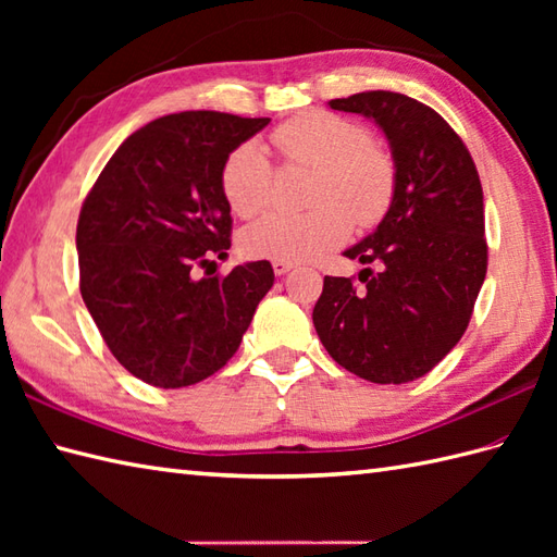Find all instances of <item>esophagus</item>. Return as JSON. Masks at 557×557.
Returning <instances> with one entry per match:
<instances>
[{
    "label": "esophagus",
    "mask_w": 557,
    "mask_h": 557,
    "mask_svg": "<svg viewBox=\"0 0 557 557\" xmlns=\"http://www.w3.org/2000/svg\"><path fill=\"white\" fill-rule=\"evenodd\" d=\"M272 270H275V275H287L289 270H294V263H289V260H272Z\"/></svg>",
    "instance_id": "1"
}]
</instances>
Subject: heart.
I'll list each match as a JSON object with an SVG mask.
<instances>
[{"label":"heart","mask_w":557,"mask_h":557,"mask_svg":"<svg viewBox=\"0 0 557 557\" xmlns=\"http://www.w3.org/2000/svg\"><path fill=\"white\" fill-rule=\"evenodd\" d=\"M272 144L292 164L318 172L304 215L272 212L242 234V251L251 258L313 260L339 246L359 227L385 218L395 196V164L371 144L363 126L330 112H306L275 128ZM222 194L239 218L263 212L272 196V164L253 140L236 146L222 164Z\"/></svg>","instance_id":"1"}]
</instances>
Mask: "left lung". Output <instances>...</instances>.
<instances>
[{"mask_svg": "<svg viewBox=\"0 0 557 557\" xmlns=\"http://www.w3.org/2000/svg\"><path fill=\"white\" fill-rule=\"evenodd\" d=\"M387 138L395 196L381 224L347 248L363 268L325 277L313 325L339 366L363 381H417L447 357L469 325L486 280L483 191L467 146L441 114L393 90L330 100Z\"/></svg>", "mask_w": 557, "mask_h": 557, "instance_id": "8db88e82", "label": "left lung"}]
</instances>
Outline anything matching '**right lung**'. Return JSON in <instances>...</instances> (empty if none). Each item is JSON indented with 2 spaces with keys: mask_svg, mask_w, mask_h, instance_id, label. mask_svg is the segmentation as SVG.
I'll use <instances>...</instances> for the list:
<instances>
[{
  "mask_svg": "<svg viewBox=\"0 0 557 557\" xmlns=\"http://www.w3.org/2000/svg\"><path fill=\"white\" fill-rule=\"evenodd\" d=\"M268 124L208 110L160 116L116 148L81 208V297L114 359L148 385L220 371L275 282L268 260L194 275L232 246L222 164Z\"/></svg>",
  "mask_w": 557,
  "mask_h": 557,
  "instance_id": "add662e5",
  "label": "right lung"
}]
</instances>
